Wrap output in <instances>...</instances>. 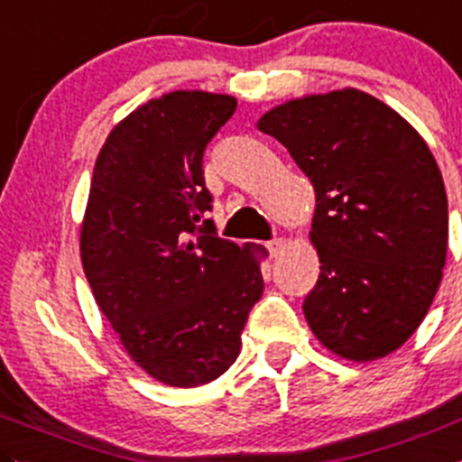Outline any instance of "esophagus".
<instances>
[{
  "instance_id": "obj_1",
  "label": "esophagus",
  "mask_w": 462,
  "mask_h": 462,
  "mask_svg": "<svg viewBox=\"0 0 462 462\" xmlns=\"http://www.w3.org/2000/svg\"><path fill=\"white\" fill-rule=\"evenodd\" d=\"M283 249H285V240L283 238H274V240H270V243H267V252H270V256H281V254H283Z\"/></svg>"
}]
</instances>
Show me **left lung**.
<instances>
[{
	"label": "left lung",
	"instance_id": "1",
	"mask_svg": "<svg viewBox=\"0 0 462 462\" xmlns=\"http://www.w3.org/2000/svg\"><path fill=\"white\" fill-rule=\"evenodd\" d=\"M315 188L319 279L310 331L354 363L383 358L429 313L447 261L449 213L431 149L397 111L356 88L309 95L258 120Z\"/></svg>",
	"mask_w": 462,
	"mask_h": 462
}]
</instances>
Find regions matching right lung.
I'll list each match as a JSON object with an SVG mask.
<instances>
[{
	"label": "right lung",
	"instance_id": "right-lung-1",
	"mask_svg": "<svg viewBox=\"0 0 462 462\" xmlns=\"http://www.w3.org/2000/svg\"><path fill=\"white\" fill-rule=\"evenodd\" d=\"M236 97L174 90L108 134L81 224V263L122 346L152 379L195 388L234 365L261 300V245L217 238L206 190V144Z\"/></svg>",
	"mask_w": 462,
	"mask_h": 462
}]
</instances>
